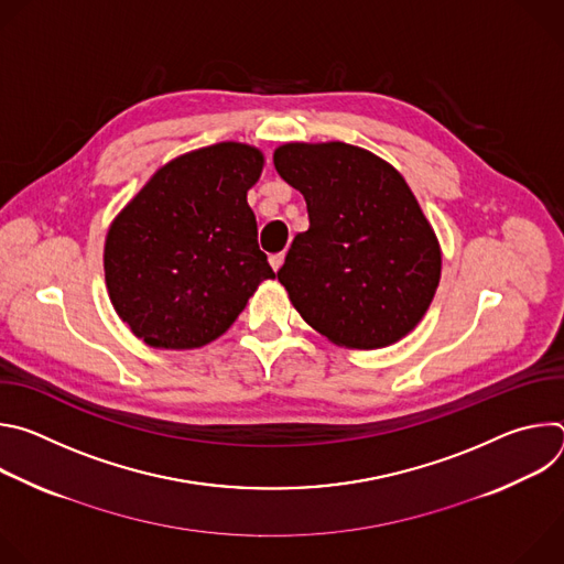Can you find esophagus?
<instances>
[{
	"label": "esophagus",
	"instance_id": "34e87169",
	"mask_svg": "<svg viewBox=\"0 0 564 564\" xmlns=\"http://www.w3.org/2000/svg\"><path fill=\"white\" fill-rule=\"evenodd\" d=\"M283 259H285V254H283V252H279V254H272V257H270V265H272V270H274V272H279V270H281Z\"/></svg>",
	"mask_w": 564,
	"mask_h": 564
}]
</instances>
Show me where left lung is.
<instances>
[{
	"label": "left lung",
	"mask_w": 564,
	"mask_h": 564,
	"mask_svg": "<svg viewBox=\"0 0 564 564\" xmlns=\"http://www.w3.org/2000/svg\"><path fill=\"white\" fill-rule=\"evenodd\" d=\"M274 167L303 194L310 218L276 272L299 314L346 348L406 337L442 274L437 238L406 181L346 142L283 144Z\"/></svg>",
	"instance_id": "8db88e82"
}]
</instances>
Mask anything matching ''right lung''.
Listing matches in <instances>:
<instances>
[{
	"label": "right lung",
	"instance_id": "add662e5",
	"mask_svg": "<svg viewBox=\"0 0 564 564\" xmlns=\"http://www.w3.org/2000/svg\"><path fill=\"white\" fill-rule=\"evenodd\" d=\"M261 170V151L238 142L185 153L158 170L113 220L105 279L135 337L153 348H200L274 276L248 205Z\"/></svg>",
	"mask_w": 564,
	"mask_h": 564
}]
</instances>
